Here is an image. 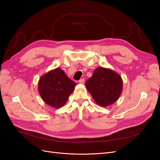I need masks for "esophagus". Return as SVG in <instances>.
<instances>
[{
  "instance_id": "obj_1",
  "label": "esophagus",
  "mask_w": 160,
  "mask_h": 160,
  "mask_svg": "<svg viewBox=\"0 0 160 160\" xmlns=\"http://www.w3.org/2000/svg\"><path fill=\"white\" fill-rule=\"evenodd\" d=\"M79 83L81 84H84L85 83V79H81L79 81Z\"/></svg>"
}]
</instances>
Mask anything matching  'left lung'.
<instances>
[{"label": "left lung", "instance_id": "8db88e82", "mask_svg": "<svg viewBox=\"0 0 160 160\" xmlns=\"http://www.w3.org/2000/svg\"><path fill=\"white\" fill-rule=\"evenodd\" d=\"M85 86L97 104L107 107L119 98L123 81L121 76L113 70L98 67L86 81Z\"/></svg>", "mask_w": 160, "mask_h": 160}]
</instances>
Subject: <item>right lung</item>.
<instances>
[{"mask_svg":"<svg viewBox=\"0 0 160 160\" xmlns=\"http://www.w3.org/2000/svg\"><path fill=\"white\" fill-rule=\"evenodd\" d=\"M76 85L58 67L41 77L38 89L46 104L54 108H59L65 104Z\"/></svg>","mask_w":160,"mask_h":160,"instance_id":"obj_1","label":"right lung"}]
</instances>
